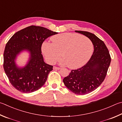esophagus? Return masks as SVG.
Segmentation results:
<instances>
[{
    "label": "esophagus",
    "mask_w": 122,
    "mask_h": 122,
    "mask_svg": "<svg viewBox=\"0 0 122 122\" xmlns=\"http://www.w3.org/2000/svg\"><path fill=\"white\" fill-rule=\"evenodd\" d=\"M53 69L54 70H59L60 69V68H59V67H53Z\"/></svg>",
    "instance_id": "esophagus-1"
}]
</instances>
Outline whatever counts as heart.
<instances>
[{"label":"heart","instance_id":"obj_1","mask_svg":"<svg viewBox=\"0 0 122 122\" xmlns=\"http://www.w3.org/2000/svg\"><path fill=\"white\" fill-rule=\"evenodd\" d=\"M52 43L44 42L41 51L48 63L54 64L62 57L61 65L75 69L83 67L91 57L93 45L87 37L75 33H63L52 36Z\"/></svg>","mask_w":122,"mask_h":122}]
</instances>
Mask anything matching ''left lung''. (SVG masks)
<instances>
[{
  "label": "left lung",
  "instance_id": "obj_1",
  "mask_svg": "<svg viewBox=\"0 0 122 122\" xmlns=\"http://www.w3.org/2000/svg\"><path fill=\"white\" fill-rule=\"evenodd\" d=\"M88 37L94 46V52L86 65L72 70L63 81L69 90L74 93L84 95L97 89L103 82L107 75L111 57L104 42L93 34L75 31Z\"/></svg>",
  "mask_w": 122,
  "mask_h": 122
}]
</instances>
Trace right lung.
<instances>
[{
  "instance_id": "right-lung-1",
  "label": "right lung",
  "mask_w": 122,
  "mask_h": 122,
  "mask_svg": "<svg viewBox=\"0 0 122 122\" xmlns=\"http://www.w3.org/2000/svg\"><path fill=\"white\" fill-rule=\"evenodd\" d=\"M57 34L42 26L31 25L17 31L9 40L4 51L3 66L10 84L16 90L29 93L44 85L53 66L44 62L41 45L46 38ZM23 51L30 53V58L20 67L16 60Z\"/></svg>"
}]
</instances>
